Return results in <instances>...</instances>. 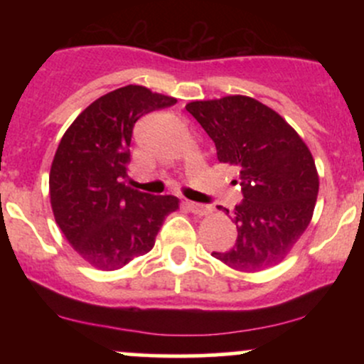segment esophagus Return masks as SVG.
Masks as SVG:
<instances>
[{
    "label": "esophagus",
    "mask_w": 364,
    "mask_h": 364,
    "mask_svg": "<svg viewBox=\"0 0 364 364\" xmlns=\"http://www.w3.org/2000/svg\"><path fill=\"white\" fill-rule=\"evenodd\" d=\"M186 207L188 210L193 212L195 215H208L212 212L210 205H205V203H196V202H190V200H186Z\"/></svg>",
    "instance_id": "esophagus-1"
}]
</instances>
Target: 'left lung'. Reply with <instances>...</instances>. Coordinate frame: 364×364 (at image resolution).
Instances as JSON below:
<instances>
[{
  "label": "left lung",
  "mask_w": 364,
  "mask_h": 364,
  "mask_svg": "<svg viewBox=\"0 0 364 364\" xmlns=\"http://www.w3.org/2000/svg\"><path fill=\"white\" fill-rule=\"evenodd\" d=\"M214 140L217 159L236 166L243 200L223 210L236 224L232 248L212 257L240 272L281 263L306 231L318 195L310 149L281 114L246 95L186 104Z\"/></svg>",
  "instance_id": "obj_1"
}]
</instances>
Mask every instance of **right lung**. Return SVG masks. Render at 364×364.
Returning <instances> with one entry per match:
<instances>
[{
  "label": "right lung",
  "instance_id": "obj_1",
  "mask_svg": "<svg viewBox=\"0 0 364 364\" xmlns=\"http://www.w3.org/2000/svg\"><path fill=\"white\" fill-rule=\"evenodd\" d=\"M176 99L127 85L102 95L70 124L54 154L49 195L56 224L83 260L116 270L149 253L162 223L179 205L173 195L124 185L133 127Z\"/></svg>",
  "mask_w": 364,
  "mask_h": 364
}]
</instances>
